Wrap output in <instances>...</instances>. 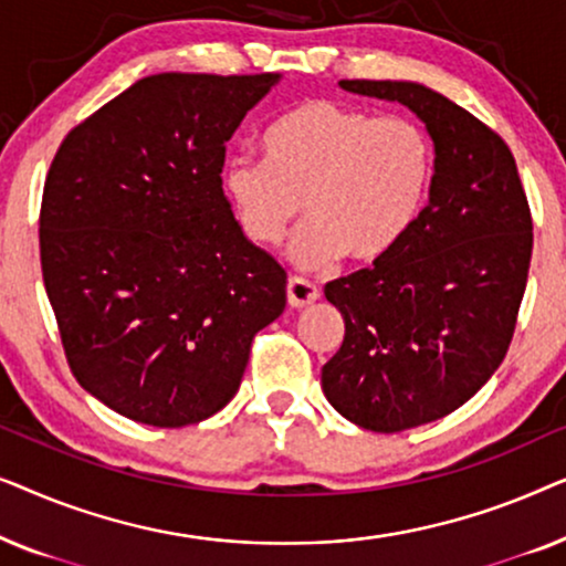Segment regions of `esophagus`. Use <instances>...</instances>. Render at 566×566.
<instances>
[{"instance_id": "1", "label": "esophagus", "mask_w": 566, "mask_h": 566, "mask_svg": "<svg viewBox=\"0 0 566 566\" xmlns=\"http://www.w3.org/2000/svg\"><path fill=\"white\" fill-rule=\"evenodd\" d=\"M285 296H289L291 306L304 308L319 298V289H316L314 283L304 281V277H289V283H285Z\"/></svg>"}]
</instances>
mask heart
Masks as SVG:
<instances>
[{
	"mask_svg": "<svg viewBox=\"0 0 566 566\" xmlns=\"http://www.w3.org/2000/svg\"><path fill=\"white\" fill-rule=\"evenodd\" d=\"M436 154L405 115L374 118L335 99H308L265 134V159L231 157L221 188L254 244H277L304 208L285 254L319 270L397 250L428 203Z\"/></svg>",
	"mask_w": 566,
	"mask_h": 566,
	"instance_id": "1",
	"label": "heart"
}]
</instances>
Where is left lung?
<instances>
[{"label": "left lung", "instance_id": "8db88e82", "mask_svg": "<svg viewBox=\"0 0 566 566\" xmlns=\"http://www.w3.org/2000/svg\"><path fill=\"white\" fill-rule=\"evenodd\" d=\"M353 95L399 103L436 151L430 203L397 250L327 283L345 319L322 389L345 420L399 432L440 420L490 381L513 339L533 223L507 144L417 82L343 80Z\"/></svg>", "mask_w": 566, "mask_h": 566}]
</instances>
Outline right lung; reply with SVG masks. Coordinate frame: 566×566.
<instances>
[{
    "label": "right lung",
    "mask_w": 566,
    "mask_h": 566,
    "mask_svg": "<svg viewBox=\"0 0 566 566\" xmlns=\"http://www.w3.org/2000/svg\"><path fill=\"white\" fill-rule=\"evenodd\" d=\"M281 74H154L64 138L41 265L69 366L128 420L182 428L229 405L285 270L239 229L227 142Z\"/></svg>",
    "instance_id": "1"
}]
</instances>
